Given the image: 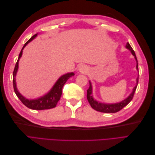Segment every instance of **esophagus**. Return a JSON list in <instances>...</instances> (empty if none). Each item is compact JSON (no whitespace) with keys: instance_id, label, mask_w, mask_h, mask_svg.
<instances>
[{"instance_id":"1","label":"esophagus","mask_w":155,"mask_h":155,"mask_svg":"<svg viewBox=\"0 0 155 155\" xmlns=\"http://www.w3.org/2000/svg\"><path fill=\"white\" fill-rule=\"evenodd\" d=\"M78 70H79V72L85 74L88 72V67L85 64H82L78 68Z\"/></svg>"}]
</instances>
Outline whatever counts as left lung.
I'll return each instance as SVG.
<instances>
[{"instance_id":"1","label":"left lung","mask_w":155,"mask_h":155,"mask_svg":"<svg viewBox=\"0 0 155 155\" xmlns=\"http://www.w3.org/2000/svg\"><path fill=\"white\" fill-rule=\"evenodd\" d=\"M126 48L129 49L130 52L132 53V54L134 56V58L137 61V69L138 70V61H137V56H136L134 51L133 50V49L131 47L130 44L129 43H127L126 45ZM90 83V86H89V88L87 90V97L88 101L90 104L91 107L92 109H94V110L99 111L101 112H105V113H114V112H117L120 111L121 109H122L124 107H125L126 105H127L129 104V103L133 100L134 92L136 91V89H137V85H138V78L137 79V85H136L134 88L133 92H131L129 96V97L127 98H126L124 100H123L122 101H121L120 103H118V104H103V103H100L97 101L96 100H95L92 97V85L91 83L89 81Z\"/></svg>"}]
</instances>
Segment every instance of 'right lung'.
I'll return each mask as SVG.
<instances>
[{
	"label": "right lung",
	"mask_w": 155,
	"mask_h": 155,
	"mask_svg": "<svg viewBox=\"0 0 155 155\" xmlns=\"http://www.w3.org/2000/svg\"><path fill=\"white\" fill-rule=\"evenodd\" d=\"M37 35V34H35L33 35L31 38L25 44L24 46H23L21 52L18 55V58L17 59V61L15 64V68L13 70V88L15 93L16 94L17 96L18 97L21 102L24 104L25 106H26L29 109H33V110H45V109H50L54 108L56 105H57L58 102L60 100V97L62 94V89L64 85V83L67 82L68 79L73 76H74V74L73 72L68 73L63 75L61 77L59 78L58 80L55 83V85L51 89L50 91L46 94V95L42 96L38 99L35 100H28L25 97H23L21 94L18 92L17 91V88L16 87V82H15V76L18 70V61H19L21 57L22 56V50L27 45L28 43H29L31 41L34 39L35 37Z\"/></svg>",
	"instance_id": "obj_1"
}]
</instances>
